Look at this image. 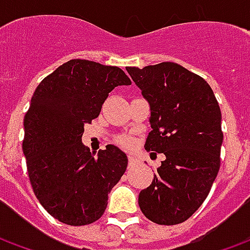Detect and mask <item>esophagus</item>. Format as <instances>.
I'll return each instance as SVG.
<instances>
[{"mask_svg":"<svg viewBox=\"0 0 250 250\" xmlns=\"http://www.w3.org/2000/svg\"><path fill=\"white\" fill-rule=\"evenodd\" d=\"M135 163H136V159L132 155H128V166L130 167H132V166H135Z\"/></svg>","mask_w":250,"mask_h":250,"instance_id":"34e87169","label":"esophagus"}]
</instances>
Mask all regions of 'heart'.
I'll list each match as a JSON object with an SVG mask.
<instances>
[{
    "instance_id": "b5f03b06",
    "label": "heart",
    "mask_w": 250,
    "mask_h": 250,
    "mask_svg": "<svg viewBox=\"0 0 250 250\" xmlns=\"http://www.w3.org/2000/svg\"><path fill=\"white\" fill-rule=\"evenodd\" d=\"M118 143H119L120 146L128 147L131 145V138H128V136H120V138H118Z\"/></svg>"
}]
</instances>
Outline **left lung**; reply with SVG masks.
Wrapping results in <instances>:
<instances>
[{"label": "left lung", "mask_w": 250, "mask_h": 250, "mask_svg": "<svg viewBox=\"0 0 250 250\" xmlns=\"http://www.w3.org/2000/svg\"><path fill=\"white\" fill-rule=\"evenodd\" d=\"M125 69L151 109L145 148L166 157L139 208L158 225H177L198 210L220 170V105L209 84L177 62Z\"/></svg>", "instance_id": "left-lung-1"}]
</instances>
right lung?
Returning <instances> with one entry per match:
<instances>
[{
	"mask_svg": "<svg viewBox=\"0 0 250 250\" xmlns=\"http://www.w3.org/2000/svg\"><path fill=\"white\" fill-rule=\"evenodd\" d=\"M130 84L118 66L75 59L36 88L25 114L22 151L36 197L62 224L82 226L98 221L111 188L125 174L128 159L120 148L108 145L93 157L82 136L108 93Z\"/></svg>",
	"mask_w": 250,
	"mask_h": 250,
	"instance_id": "add662e5",
	"label": "right lung"
}]
</instances>
